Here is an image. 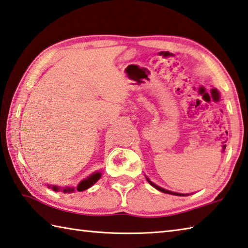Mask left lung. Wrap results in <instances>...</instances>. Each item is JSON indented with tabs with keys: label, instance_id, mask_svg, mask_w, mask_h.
Masks as SVG:
<instances>
[{
	"label": "left lung",
	"instance_id": "obj_1",
	"mask_svg": "<svg viewBox=\"0 0 248 248\" xmlns=\"http://www.w3.org/2000/svg\"><path fill=\"white\" fill-rule=\"evenodd\" d=\"M146 179H147V182L150 184V185H152L154 188H156L157 190H159V191H161V192H164V193H169V195H174V196H185L184 195V193H177V192H173V191H170V190H167V189H163V188H161V187H159V186H157L156 184H154L153 182H150L149 179L146 177Z\"/></svg>",
	"mask_w": 248,
	"mask_h": 248
}]
</instances>
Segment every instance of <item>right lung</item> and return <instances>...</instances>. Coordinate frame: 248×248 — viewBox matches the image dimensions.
Wrapping results in <instances>:
<instances>
[{"instance_id": "right-lung-1", "label": "right lung", "mask_w": 248, "mask_h": 248, "mask_svg": "<svg viewBox=\"0 0 248 248\" xmlns=\"http://www.w3.org/2000/svg\"><path fill=\"white\" fill-rule=\"evenodd\" d=\"M100 177H101V173L100 172H95V173H93V174H91V175L89 176V177H87L86 179H84V181H81L79 184H78V186H77V190L78 191H82V190H86V189H88V188H90L92 185H94V184L99 181L100 179ZM50 187V186H49ZM53 190L55 191H58L59 190V187H57V186H52L51 187ZM74 191V188H71V187H65L64 189H63V192H73Z\"/></svg>"}]
</instances>
